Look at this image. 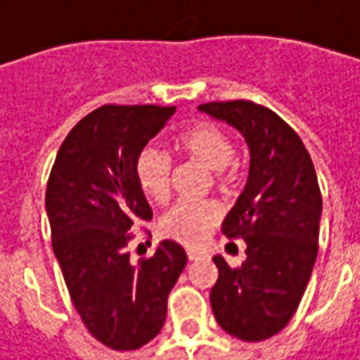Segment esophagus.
<instances>
[{
	"instance_id": "1",
	"label": "esophagus",
	"mask_w": 360,
	"mask_h": 360,
	"mask_svg": "<svg viewBox=\"0 0 360 360\" xmlns=\"http://www.w3.org/2000/svg\"><path fill=\"white\" fill-rule=\"evenodd\" d=\"M201 257H203V252H200V250H191V248L187 250V259H189V261H198Z\"/></svg>"
}]
</instances>
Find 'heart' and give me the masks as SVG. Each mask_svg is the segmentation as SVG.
<instances>
[{"mask_svg":"<svg viewBox=\"0 0 360 360\" xmlns=\"http://www.w3.org/2000/svg\"><path fill=\"white\" fill-rule=\"evenodd\" d=\"M177 150L187 159L195 160L210 171H216V179L222 181L236 157V146L222 126L200 120L187 126L175 138ZM171 159L157 148L148 146L138 153L134 160V175L142 193L155 203H167L171 193ZM222 218L220 210L212 201L177 203L159 222V232L175 243L185 246H201L210 232Z\"/></svg>","mask_w":360,"mask_h":360,"instance_id":"obj_1","label":"heart"}]
</instances>
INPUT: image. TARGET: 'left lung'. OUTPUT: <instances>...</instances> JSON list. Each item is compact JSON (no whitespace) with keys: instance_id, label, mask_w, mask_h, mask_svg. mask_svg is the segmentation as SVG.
<instances>
[{"instance_id":"1","label":"left lung","mask_w":360,"mask_h":360,"mask_svg":"<svg viewBox=\"0 0 360 360\" xmlns=\"http://www.w3.org/2000/svg\"><path fill=\"white\" fill-rule=\"evenodd\" d=\"M200 110L240 130L250 148L246 187L222 224L228 238L246 243V261L230 266L214 257L210 302L222 330L259 342L287 326L306 291L318 255L320 185L302 138L273 110L248 99Z\"/></svg>"}]
</instances>
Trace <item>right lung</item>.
Wrapping results in <instances>:
<instances>
[{
  "mask_svg": "<svg viewBox=\"0 0 360 360\" xmlns=\"http://www.w3.org/2000/svg\"><path fill=\"white\" fill-rule=\"evenodd\" d=\"M175 110L97 108L63 140L46 183L53 250L75 309L91 336L114 350H136L159 334L167 297L187 263L173 240L136 264L128 252L132 230L153 220L134 160Z\"/></svg>",
  "mask_w": 360,
  "mask_h": 360,
  "instance_id": "add662e5",
  "label": "right lung"
}]
</instances>
